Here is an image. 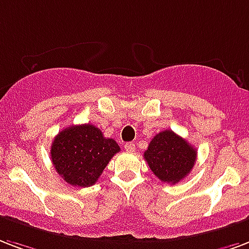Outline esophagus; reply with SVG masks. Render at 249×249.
I'll use <instances>...</instances> for the list:
<instances>
[{"mask_svg":"<svg viewBox=\"0 0 249 249\" xmlns=\"http://www.w3.org/2000/svg\"><path fill=\"white\" fill-rule=\"evenodd\" d=\"M125 150H126V151H129V153H134V151H136V145H134V143H132V142H129V143H126V145H125Z\"/></svg>","mask_w":249,"mask_h":249,"instance_id":"obj_1","label":"esophagus"}]
</instances>
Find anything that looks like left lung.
<instances>
[{
    "label": "left lung",
    "instance_id": "obj_1",
    "mask_svg": "<svg viewBox=\"0 0 249 249\" xmlns=\"http://www.w3.org/2000/svg\"><path fill=\"white\" fill-rule=\"evenodd\" d=\"M143 158L159 180L176 184L192 171L197 151L183 137L168 129L150 141Z\"/></svg>",
    "mask_w": 249,
    "mask_h": 249
}]
</instances>
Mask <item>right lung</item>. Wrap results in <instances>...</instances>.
<instances>
[{"label":"right lung","instance_id":"1","mask_svg":"<svg viewBox=\"0 0 249 249\" xmlns=\"http://www.w3.org/2000/svg\"><path fill=\"white\" fill-rule=\"evenodd\" d=\"M117 142L106 138L91 124L71 125L57 134L51 146V158L58 175L74 187H91L99 179L113 155Z\"/></svg>","mask_w":249,"mask_h":249}]
</instances>
